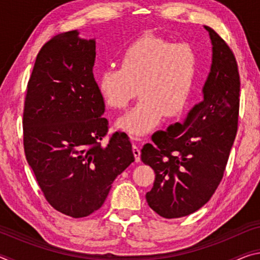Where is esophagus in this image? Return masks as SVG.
<instances>
[{
  "label": "esophagus",
  "instance_id": "esophagus-1",
  "mask_svg": "<svg viewBox=\"0 0 260 260\" xmlns=\"http://www.w3.org/2000/svg\"><path fill=\"white\" fill-rule=\"evenodd\" d=\"M133 153H134V157H135V161H140L141 159V150H140V147L138 144L133 142Z\"/></svg>",
  "mask_w": 260,
  "mask_h": 260
}]
</instances>
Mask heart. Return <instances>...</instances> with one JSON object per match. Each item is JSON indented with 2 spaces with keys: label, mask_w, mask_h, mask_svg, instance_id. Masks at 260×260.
I'll return each mask as SVG.
<instances>
[{
  "label": "heart",
  "mask_w": 260,
  "mask_h": 260,
  "mask_svg": "<svg viewBox=\"0 0 260 260\" xmlns=\"http://www.w3.org/2000/svg\"><path fill=\"white\" fill-rule=\"evenodd\" d=\"M197 71L199 54L191 43L147 34L126 48L120 67L102 70L96 81L104 103L114 110L125 109L139 89V103L116 125L142 136L159 125L164 114L174 117L183 111Z\"/></svg>",
  "instance_id": "obj_1"
}]
</instances>
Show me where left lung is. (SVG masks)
<instances>
[{
  "label": "left lung",
  "instance_id": "8db88e82",
  "mask_svg": "<svg viewBox=\"0 0 260 260\" xmlns=\"http://www.w3.org/2000/svg\"><path fill=\"white\" fill-rule=\"evenodd\" d=\"M212 64L203 95L181 122L158 131L144 144L141 159L155 171L148 205L162 218H180L208 203L225 172L234 143L240 107L235 56L214 30Z\"/></svg>",
  "mask_w": 260,
  "mask_h": 260
}]
</instances>
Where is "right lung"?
<instances>
[{
  "label": "right lung",
  "mask_w": 260,
  "mask_h": 260,
  "mask_svg": "<svg viewBox=\"0 0 260 260\" xmlns=\"http://www.w3.org/2000/svg\"><path fill=\"white\" fill-rule=\"evenodd\" d=\"M95 39L78 30L55 35L35 60L25 98L24 150L46 200L82 218L103 205L111 184L134 161L125 133H108L95 81Z\"/></svg>",
  "instance_id": "obj_1"
}]
</instances>
